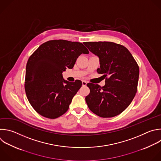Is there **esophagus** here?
Returning <instances> with one entry per match:
<instances>
[{
  "label": "esophagus",
  "instance_id": "1",
  "mask_svg": "<svg viewBox=\"0 0 161 161\" xmlns=\"http://www.w3.org/2000/svg\"><path fill=\"white\" fill-rule=\"evenodd\" d=\"M87 84V82L86 81H82V85L83 86H86Z\"/></svg>",
  "mask_w": 161,
  "mask_h": 161
}]
</instances>
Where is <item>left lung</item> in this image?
Instances as JSON below:
<instances>
[{
	"label": "left lung",
	"mask_w": 161,
	"mask_h": 161,
	"mask_svg": "<svg viewBox=\"0 0 161 161\" xmlns=\"http://www.w3.org/2000/svg\"><path fill=\"white\" fill-rule=\"evenodd\" d=\"M85 45L100 59L98 74L105 85L87 83L90 93L85 97L90 110L102 118H112L123 112L137 91L139 66L125 46L111 42H88Z\"/></svg>",
	"instance_id": "1"
}]
</instances>
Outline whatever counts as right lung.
<instances>
[{"label": "right lung", "mask_w": 161, "mask_h": 161, "mask_svg": "<svg viewBox=\"0 0 161 161\" xmlns=\"http://www.w3.org/2000/svg\"><path fill=\"white\" fill-rule=\"evenodd\" d=\"M88 53L80 42L52 40L42 43L30 56L26 64L25 89L37 113L56 119L68 110L82 82L66 81L63 73L66 68H73L81 53Z\"/></svg>", "instance_id": "add662e5"}]
</instances>
